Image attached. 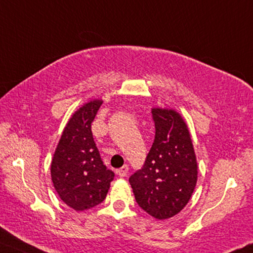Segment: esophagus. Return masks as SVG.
<instances>
[{
    "label": "esophagus",
    "mask_w": 253,
    "mask_h": 253,
    "mask_svg": "<svg viewBox=\"0 0 253 253\" xmlns=\"http://www.w3.org/2000/svg\"><path fill=\"white\" fill-rule=\"evenodd\" d=\"M117 172H118V175H119L120 177H125L127 175V172H128V166L124 165L120 169H118Z\"/></svg>",
    "instance_id": "esophagus-1"
}]
</instances>
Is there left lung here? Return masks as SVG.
<instances>
[{"label": "left lung", "mask_w": 253, "mask_h": 253, "mask_svg": "<svg viewBox=\"0 0 253 253\" xmlns=\"http://www.w3.org/2000/svg\"><path fill=\"white\" fill-rule=\"evenodd\" d=\"M155 139L142 168L129 177L136 203L158 219L177 215L197 182L196 155L187 124L169 108H153Z\"/></svg>", "instance_id": "obj_1"}]
</instances>
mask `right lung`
<instances>
[{"instance_id":"add662e5","label":"right lung","mask_w":253,"mask_h":253,"mask_svg":"<svg viewBox=\"0 0 253 253\" xmlns=\"http://www.w3.org/2000/svg\"><path fill=\"white\" fill-rule=\"evenodd\" d=\"M103 100L77 110L64 128L51 162V180L60 200L76 211L91 209L106 197L114 172L101 161L91 124Z\"/></svg>"}]
</instances>
